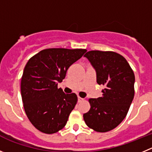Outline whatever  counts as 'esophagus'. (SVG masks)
<instances>
[{"mask_svg":"<svg viewBox=\"0 0 152 152\" xmlns=\"http://www.w3.org/2000/svg\"><path fill=\"white\" fill-rule=\"evenodd\" d=\"M83 100H84V99H82V98H80V96L77 97V101H78V102H83Z\"/></svg>","mask_w":152,"mask_h":152,"instance_id":"esophagus-1","label":"esophagus"}]
</instances>
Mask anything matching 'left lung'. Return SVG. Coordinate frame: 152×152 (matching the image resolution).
Here are the masks:
<instances>
[{
	"instance_id": "left-lung-1",
	"label": "left lung",
	"mask_w": 152,
	"mask_h": 152,
	"mask_svg": "<svg viewBox=\"0 0 152 152\" xmlns=\"http://www.w3.org/2000/svg\"><path fill=\"white\" fill-rule=\"evenodd\" d=\"M96 72L97 83L105 86L102 96L90 99V110L83 114L86 125L107 132L123 121L134 96L135 77L125 57L113 51L90 50L84 55Z\"/></svg>"
}]
</instances>
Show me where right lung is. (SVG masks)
<instances>
[{
    "label": "right lung",
    "instance_id": "right-lung-1",
    "mask_svg": "<svg viewBox=\"0 0 152 152\" xmlns=\"http://www.w3.org/2000/svg\"><path fill=\"white\" fill-rule=\"evenodd\" d=\"M86 49L48 48L32 57L26 64L21 93L27 118L37 129L54 134L66 125L77 104L76 94H65L58 83L68 69L81 58Z\"/></svg>",
    "mask_w": 152,
    "mask_h": 152
}]
</instances>
